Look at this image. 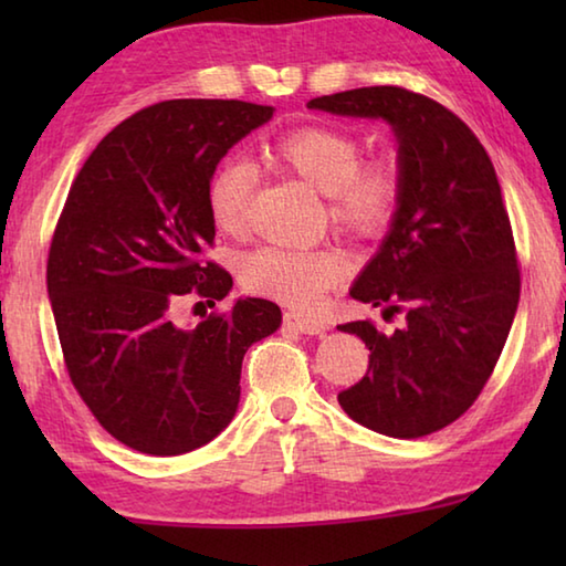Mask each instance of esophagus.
Listing matches in <instances>:
<instances>
[{"mask_svg":"<svg viewBox=\"0 0 566 566\" xmlns=\"http://www.w3.org/2000/svg\"><path fill=\"white\" fill-rule=\"evenodd\" d=\"M284 324L294 332H302V334H324L329 327L324 319L317 317H306V314L300 312H284Z\"/></svg>","mask_w":566,"mask_h":566,"instance_id":"34e87169","label":"esophagus"}]
</instances>
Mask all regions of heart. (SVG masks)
<instances>
[{"label": "heart", "mask_w": 566, "mask_h": 566, "mask_svg": "<svg viewBox=\"0 0 566 566\" xmlns=\"http://www.w3.org/2000/svg\"><path fill=\"white\" fill-rule=\"evenodd\" d=\"M364 157L357 134L334 124H306L272 142L270 159L327 197L334 232L354 242H377L397 222L405 177L391 157ZM256 169L239 157L217 165L207 185V209L217 232L244 237ZM347 274V260L332 247L284 249L260 247L239 262V282L247 292L292 306L319 304Z\"/></svg>", "instance_id": "heart-1"}]
</instances>
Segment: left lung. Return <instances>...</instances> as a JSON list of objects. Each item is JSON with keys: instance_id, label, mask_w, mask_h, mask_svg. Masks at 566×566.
<instances>
[{"instance_id": "left-lung-1", "label": "left lung", "mask_w": 566, "mask_h": 566, "mask_svg": "<svg viewBox=\"0 0 566 566\" xmlns=\"http://www.w3.org/2000/svg\"><path fill=\"white\" fill-rule=\"evenodd\" d=\"M306 107L387 119L405 177L397 222L349 292L405 322L395 334L369 319L342 324L369 347V367L339 391V405L387 437L439 432L482 395L520 304V262L492 159L454 112L405 87L337 92Z\"/></svg>"}]
</instances>
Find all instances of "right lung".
<instances>
[{"mask_svg":"<svg viewBox=\"0 0 566 566\" xmlns=\"http://www.w3.org/2000/svg\"><path fill=\"white\" fill-rule=\"evenodd\" d=\"M272 114L239 99L139 109L92 149L56 219L46 290L66 375L94 419L142 454L212 442L237 411L247 349L282 322L256 296L189 329L171 319L185 296L214 306L232 290V274L207 256V185Z\"/></svg>","mask_w":566,"mask_h":566,"instance_id":"obj_1","label":"right lung"}]
</instances>
